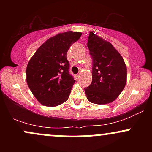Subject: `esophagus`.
Returning <instances> with one entry per match:
<instances>
[{
    "instance_id": "esophagus-1",
    "label": "esophagus",
    "mask_w": 152,
    "mask_h": 152,
    "mask_svg": "<svg viewBox=\"0 0 152 152\" xmlns=\"http://www.w3.org/2000/svg\"><path fill=\"white\" fill-rule=\"evenodd\" d=\"M79 77H80V75H79V74L76 75V78H77V79H78V78H79Z\"/></svg>"
}]
</instances>
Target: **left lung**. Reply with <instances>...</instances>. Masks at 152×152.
<instances>
[{
	"label": "left lung",
	"instance_id": "8db88e82",
	"mask_svg": "<svg viewBox=\"0 0 152 152\" xmlns=\"http://www.w3.org/2000/svg\"><path fill=\"white\" fill-rule=\"evenodd\" d=\"M92 58V82L84 88L87 99L96 104L111 103L118 96L126 83V66L113 45L93 32L87 43Z\"/></svg>",
	"mask_w": 152,
	"mask_h": 152
}]
</instances>
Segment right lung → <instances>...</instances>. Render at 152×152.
<instances>
[{"label": "right lung", "mask_w": 152, "mask_h": 152, "mask_svg": "<svg viewBox=\"0 0 152 152\" xmlns=\"http://www.w3.org/2000/svg\"><path fill=\"white\" fill-rule=\"evenodd\" d=\"M80 32L58 34L38 48L26 68V81L36 99L46 106L66 102L75 83L69 74L68 50L81 36Z\"/></svg>", "instance_id": "add662e5"}]
</instances>
